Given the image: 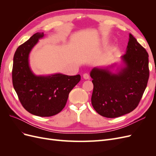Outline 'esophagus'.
<instances>
[{
    "label": "esophagus",
    "instance_id": "esophagus-1",
    "mask_svg": "<svg viewBox=\"0 0 156 156\" xmlns=\"http://www.w3.org/2000/svg\"><path fill=\"white\" fill-rule=\"evenodd\" d=\"M83 78L84 79H89V75H88V73H84L83 74Z\"/></svg>",
    "mask_w": 156,
    "mask_h": 156
}]
</instances>
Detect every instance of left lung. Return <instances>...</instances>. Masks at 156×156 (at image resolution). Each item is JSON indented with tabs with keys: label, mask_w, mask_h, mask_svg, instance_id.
Returning a JSON list of instances; mask_svg holds the SVG:
<instances>
[{
	"label": "left lung",
	"mask_w": 156,
	"mask_h": 156,
	"mask_svg": "<svg viewBox=\"0 0 156 156\" xmlns=\"http://www.w3.org/2000/svg\"><path fill=\"white\" fill-rule=\"evenodd\" d=\"M129 37L126 53L122 56L124 68L118 73H112L108 68H94L90 72L94 84L92 105L99 115L106 118L133 111L147 86L148 54L133 35Z\"/></svg>",
	"instance_id": "left-lung-1"
}]
</instances>
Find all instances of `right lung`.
I'll return each mask as SVG.
<instances>
[{
    "mask_svg": "<svg viewBox=\"0 0 156 156\" xmlns=\"http://www.w3.org/2000/svg\"><path fill=\"white\" fill-rule=\"evenodd\" d=\"M44 36V32H37L18 47L13 56L12 83L21 105L28 112L48 117L63 109L70 91L80 81L81 76L61 73L37 76L32 73L29 64V53Z\"/></svg>",
    "mask_w": 156,
    "mask_h": 156,
    "instance_id": "add662e5",
    "label": "right lung"
}]
</instances>
